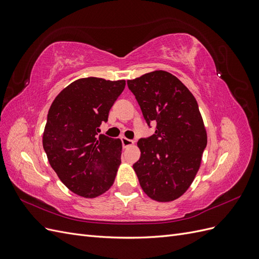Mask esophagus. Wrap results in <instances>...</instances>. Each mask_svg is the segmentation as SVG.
<instances>
[{
	"label": "esophagus",
	"instance_id": "34e87169",
	"mask_svg": "<svg viewBox=\"0 0 259 259\" xmlns=\"http://www.w3.org/2000/svg\"><path fill=\"white\" fill-rule=\"evenodd\" d=\"M121 142H122V146H123L124 148L130 147V146H132V145H134V142H133V140L127 139V138H125V137H122V138H121Z\"/></svg>",
	"mask_w": 259,
	"mask_h": 259
}]
</instances>
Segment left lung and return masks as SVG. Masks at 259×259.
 <instances>
[{
	"label": "left lung",
	"instance_id": "8db88e82",
	"mask_svg": "<svg viewBox=\"0 0 259 259\" xmlns=\"http://www.w3.org/2000/svg\"><path fill=\"white\" fill-rule=\"evenodd\" d=\"M127 86L154 134L140 138L133 165L145 193L159 202L184 194L197 175L207 144L199 106L191 92L166 71L149 72Z\"/></svg>",
	"mask_w": 259,
	"mask_h": 259
}]
</instances>
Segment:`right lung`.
Listing matches in <instances>:
<instances>
[{
	"label": "right lung",
	"instance_id": "right-lung-1",
	"mask_svg": "<svg viewBox=\"0 0 259 259\" xmlns=\"http://www.w3.org/2000/svg\"><path fill=\"white\" fill-rule=\"evenodd\" d=\"M124 88V80L79 79L58 94L49 110L43 148L59 179L81 197H98L114 182L122 143L98 135V127Z\"/></svg>",
	"mask_w": 259,
	"mask_h": 259
}]
</instances>
